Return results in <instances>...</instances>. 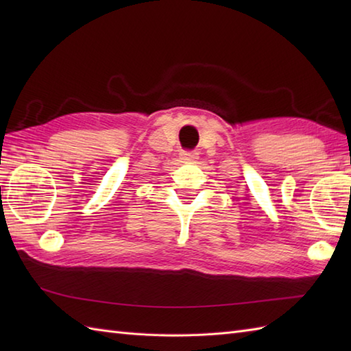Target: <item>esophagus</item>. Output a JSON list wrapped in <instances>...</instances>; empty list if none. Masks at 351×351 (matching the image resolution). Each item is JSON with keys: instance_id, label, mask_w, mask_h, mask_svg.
<instances>
[{"instance_id": "34e87169", "label": "esophagus", "mask_w": 351, "mask_h": 351, "mask_svg": "<svg viewBox=\"0 0 351 351\" xmlns=\"http://www.w3.org/2000/svg\"><path fill=\"white\" fill-rule=\"evenodd\" d=\"M196 160H199V154L196 151H184L181 154L182 162H195Z\"/></svg>"}]
</instances>
